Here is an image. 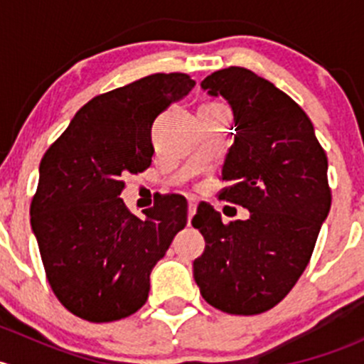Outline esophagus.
<instances>
[{
    "label": "esophagus",
    "mask_w": 364,
    "mask_h": 364,
    "mask_svg": "<svg viewBox=\"0 0 364 364\" xmlns=\"http://www.w3.org/2000/svg\"><path fill=\"white\" fill-rule=\"evenodd\" d=\"M196 211H197V200L188 199V225H190V220H192V216L196 215Z\"/></svg>",
    "instance_id": "esophagus-1"
}]
</instances>
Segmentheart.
<instances>
[{
	"label": "heart",
	"instance_id": "1",
	"mask_svg": "<svg viewBox=\"0 0 364 364\" xmlns=\"http://www.w3.org/2000/svg\"><path fill=\"white\" fill-rule=\"evenodd\" d=\"M211 105H218V104H211Z\"/></svg>",
	"mask_w": 364,
	"mask_h": 364
}]
</instances>
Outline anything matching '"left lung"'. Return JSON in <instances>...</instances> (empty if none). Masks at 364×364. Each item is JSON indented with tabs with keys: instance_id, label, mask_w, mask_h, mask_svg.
I'll list each match as a JSON object with an SVG mask.
<instances>
[{
	"instance_id": "obj_1",
	"label": "left lung",
	"mask_w": 364,
	"mask_h": 364,
	"mask_svg": "<svg viewBox=\"0 0 364 364\" xmlns=\"http://www.w3.org/2000/svg\"><path fill=\"white\" fill-rule=\"evenodd\" d=\"M234 114V144L222 168L230 186L220 199L250 211L223 223L199 204L192 225L204 236L193 278L211 306L232 315L271 310L291 292L310 262L331 208L328 156L306 112L252 70L229 67L200 82Z\"/></svg>"
}]
</instances>
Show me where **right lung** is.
Segmentation results:
<instances>
[{
    "instance_id": "right-lung-1",
    "label": "right lung",
    "mask_w": 364,
    "mask_h": 364,
    "mask_svg": "<svg viewBox=\"0 0 364 364\" xmlns=\"http://www.w3.org/2000/svg\"><path fill=\"white\" fill-rule=\"evenodd\" d=\"M186 73H153L98 95L40 161L31 227L60 303L90 322L135 314L149 274L186 225V200L165 196L144 218L128 211L123 178L151 165V124L192 91Z\"/></svg>"
}]
</instances>
